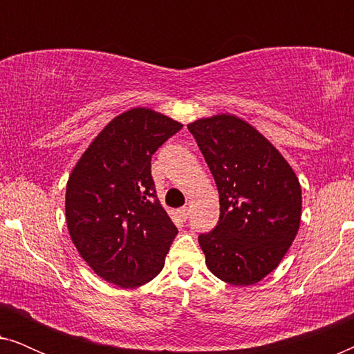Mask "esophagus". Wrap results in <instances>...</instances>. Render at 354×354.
Segmentation results:
<instances>
[{
	"label": "esophagus",
	"mask_w": 354,
	"mask_h": 354,
	"mask_svg": "<svg viewBox=\"0 0 354 354\" xmlns=\"http://www.w3.org/2000/svg\"><path fill=\"white\" fill-rule=\"evenodd\" d=\"M177 214L178 217H182L183 221H187L188 216H190V209H188V207H180V209L177 211Z\"/></svg>",
	"instance_id": "esophagus-1"
}]
</instances>
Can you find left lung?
<instances>
[{"label":"left lung","instance_id":"obj_1","mask_svg":"<svg viewBox=\"0 0 354 354\" xmlns=\"http://www.w3.org/2000/svg\"><path fill=\"white\" fill-rule=\"evenodd\" d=\"M219 192V222L198 236L206 266L227 283H258L280 264L301 222V185L279 149L235 114L187 125Z\"/></svg>","mask_w":354,"mask_h":354}]
</instances>
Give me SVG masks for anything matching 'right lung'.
I'll return each mask as SVG.
<instances>
[{"label": "right lung", "instance_id": "1", "mask_svg": "<svg viewBox=\"0 0 354 354\" xmlns=\"http://www.w3.org/2000/svg\"><path fill=\"white\" fill-rule=\"evenodd\" d=\"M183 125L149 108L115 115L88 145L66 187L72 243L96 275L122 288L164 268L177 227L158 200L154 151Z\"/></svg>", "mask_w": 354, "mask_h": 354}]
</instances>
